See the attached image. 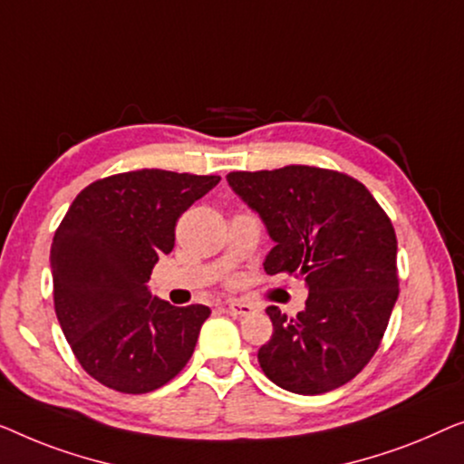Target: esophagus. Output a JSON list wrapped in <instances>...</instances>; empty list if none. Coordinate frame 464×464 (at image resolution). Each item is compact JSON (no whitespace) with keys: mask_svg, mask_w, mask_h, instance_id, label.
I'll list each match as a JSON object with an SVG mask.
<instances>
[{"mask_svg":"<svg viewBox=\"0 0 464 464\" xmlns=\"http://www.w3.org/2000/svg\"><path fill=\"white\" fill-rule=\"evenodd\" d=\"M227 311H229L235 317H246V315H250V313H254V306L247 303H239V300H231V303L227 304Z\"/></svg>","mask_w":464,"mask_h":464,"instance_id":"esophagus-1","label":"esophagus"}]
</instances>
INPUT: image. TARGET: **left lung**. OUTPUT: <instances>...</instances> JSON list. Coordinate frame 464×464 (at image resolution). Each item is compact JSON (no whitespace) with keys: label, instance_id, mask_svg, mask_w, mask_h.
Wrapping results in <instances>:
<instances>
[{"label":"left lung","instance_id":"obj_1","mask_svg":"<svg viewBox=\"0 0 464 464\" xmlns=\"http://www.w3.org/2000/svg\"><path fill=\"white\" fill-rule=\"evenodd\" d=\"M227 180L276 241L266 276L288 273L309 285L296 317L266 309L273 336L258 349L260 368L292 393L343 387L376 353L400 296L391 218L360 180L336 169L285 166Z\"/></svg>","mask_w":464,"mask_h":464}]
</instances>
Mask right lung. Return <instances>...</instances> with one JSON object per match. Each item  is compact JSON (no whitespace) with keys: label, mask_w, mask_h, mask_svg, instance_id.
<instances>
[{"label":"right lung","mask_w":464,"mask_h":464,"mask_svg":"<svg viewBox=\"0 0 464 464\" xmlns=\"http://www.w3.org/2000/svg\"><path fill=\"white\" fill-rule=\"evenodd\" d=\"M220 176L145 168L94 180L73 199L52 241L54 311L94 381L120 393L164 387L191 360L206 304L172 306L147 288L188 206Z\"/></svg>","instance_id":"obj_1"}]
</instances>
